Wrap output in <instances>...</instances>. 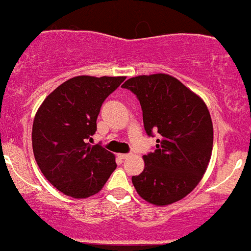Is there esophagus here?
I'll return each mask as SVG.
<instances>
[{
	"label": "esophagus",
	"mask_w": 251,
	"mask_h": 251,
	"mask_svg": "<svg viewBox=\"0 0 251 251\" xmlns=\"http://www.w3.org/2000/svg\"><path fill=\"white\" fill-rule=\"evenodd\" d=\"M118 156H119L120 159H127L128 156H129V154H126V153H119V154H118Z\"/></svg>",
	"instance_id": "1"
}]
</instances>
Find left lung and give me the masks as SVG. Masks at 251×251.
Wrapping results in <instances>:
<instances>
[{"instance_id": "1", "label": "left lung", "mask_w": 251, "mask_h": 251, "mask_svg": "<svg viewBox=\"0 0 251 251\" xmlns=\"http://www.w3.org/2000/svg\"><path fill=\"white\" fill-rule=\"evenodd\" d=\"M123 87L140 101L146 133L161 135L132 183L145 201L168 206L188 195L206 173L214 138L210 113L200 97L170 75L129 78Z\"/></svg>"}]
</instances>
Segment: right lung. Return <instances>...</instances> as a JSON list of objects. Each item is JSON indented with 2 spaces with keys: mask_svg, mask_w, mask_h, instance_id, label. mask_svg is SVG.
<instances>
[{
  "mask_svg": "<svg viewBox=\"0 0 251 251\" xmlns=\"http://www.w3.org/2000/svg\"><path fill=\"white\" fill-rule=\"evenodd\" d=\"M125 78L74 77L53 90L36 112L31 135L36 162L63 194L95 195L116 170V156L89 140L102 102Z\"/></svg>",
  "mask_w": 251,
  "mask_h": 251,
  "instance_id": "obj_1",
  "label": "right lung"
}]
</instances>
